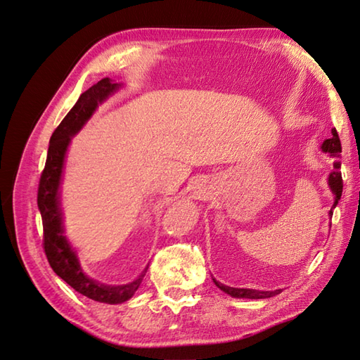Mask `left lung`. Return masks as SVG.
<instances>
[{"instance_id":"8db88e82","label":"left lung","mask_w":360,"mask_h":360,"mask_svg":"<svg viewBox=\"0 0 360 360\" xmlns=\"http://www.w3.org/2000/svg\"><path fill=\"white\" fill-rule=\"evenodd\" d=\"M320 149H321V152L328 153V155L331 157V158H340L342 144H340L339 134H337L335 129L331 130V136H329L328 139H325ZM339 167H340V161H335V163H334V171H331V172H329V175H328V186H329V189L333 191V194H334V203H333V208L329 210V217H333V210L337 207V203H339L340 197H342L343 181H342V174L339 171ZM212 281H214V284L222 292L229 293V295H231L234 298H252V300L270 298V297L278 295V293H281V290H283V289H276V290L236 289V288H230V285H225L222 283H219L217 280H214V278H212Z\"/></svg>"}]
</instances>
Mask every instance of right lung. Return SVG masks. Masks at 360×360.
Here are the masks:
<instances>
[{"label": "right lung", "instance_id": "add662e5", "mask_svg": "<svg viewBox=\"0 0 360 360\" xmlns=\"http://www.w3.org/2000/svg\"><path fill=\"white\" fill-rule=\"evenodd\" d=\"M120 88H122V84L104 77L80 94L75 107L58 124V127L49 139L46 165L41 172L39 194H37V205H39L43 221V245H45L49 266L53 267L56 275L60 276L65 283H68L72 289L90 300H94V302L107 304H121L134 297L148 267L143 270V274L136 280L118 285L102 284L88 276L80 267L76 248L65 236L60 185L71 138L79 134L98 107L104 104Z\"/></svg>", "mask_w": 360, "mask_h": 360}]
</instances>
